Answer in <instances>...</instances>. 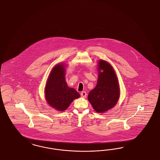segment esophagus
Listing matches in <instances>:
<instances>
[{"mask_svg": "<svg viewBox=\"0 0 160 160\" xmlns=\"http://www.w3.org/2000/svg\"><path fill=\"white\" fill-rule=\"evenodd\" d=\"M80 95H81L82 97H83V98H85V97H86L87 94H86V92H81Z\"/></svg>", "mask_w": 160, "mask_h": 160, "instance_id": "1", "label": "esophagus"}]
</instances>
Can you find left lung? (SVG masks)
I'll use <instances>...</instances> for the list:
<instances>
[{"mask_svg":"<svg viewBox=\"0 0 160 160\" xmlns=\"http://www.w3.org/2000/svg\"><path fill=\"white\" fill-rule=\"evenodd\" d=\"M98 71L97 85L88 93V100L96 112L103 113L116 105L120 86L115 71L109 63L100 60Z\"/></svg>","mask_w":160,"mask_h":160,"instance_id":"left-lung-1","label":"left lung"}]
</instances>
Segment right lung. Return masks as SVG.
Returning a JSON list of instances; mask_svg holds the SVG:
<instances>
[{
  "label": "right lung",
  "instance_id": "1",
  "mask_svg": "<svg viewBox=\"0 0 160 160\" xmlns=\"http://www.w3.org/2000/svg\"><path fill=\"white\" fill-rule=\"evenodd\" d=\"M45 98L48 104L58 111L66 110L80 94L73 88L68 87L65 79V66L56 65L52 70L46 84Z\"/></svg>",
  "mask_w": 160,
  "mask_h": 160
}]
</instances>
